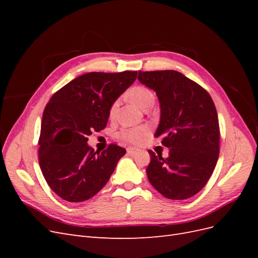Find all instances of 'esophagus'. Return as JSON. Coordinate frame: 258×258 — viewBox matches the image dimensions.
I'll list each match as a JSON object with an SVG mask.
<instances>
[{
	"instance_id": "34e87169",
	"label": "esophagus",
	"mask_w": 258,
	"mask_h": 258,
	"mask_svg": "<svg viewBox=\"0 0 258 258\" xmlns=\"http://www.w3.org/2000/svg\"><path fill=\"white\" fill-rule=\"evenodd\" d=\"M137 151H138V148H136V147H128V148H127V153L130 154V155L136 154Z\"/></svg>"
}]
</instances>
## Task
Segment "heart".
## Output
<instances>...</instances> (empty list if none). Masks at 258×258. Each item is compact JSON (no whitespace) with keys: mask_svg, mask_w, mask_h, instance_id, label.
Returning <instances> with one entry per match:
<instances>
[{"mask_svg":"<svg viewBox=\"0 0 258 258\" xmlns=\"http://www.w3.org/2000/svg\"><path fill=\"white\" fill-rule=\"evenodd\" d=\"M129 98L135 102L137 105H139L141 108H144L148 104L155 102V96L154 93L143 86H136V87L131 88L129 91ZM117 107H118V101L111 105L110 108V116H114ZM118 138L121 140H124L129 143L139 144L143 142L146 138L150 136V128L146 126H140V127H129V128H122L118 132Z\"/></svg>","mask_w":258,"mask_h":258,"instance_id":"1","label":"heart"}]
</instances>
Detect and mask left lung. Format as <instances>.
<instances>
[{"mask_svg":"<svg viewBox=\"0 0 258 258\" xmlns=\"http://www.w3.org/2000/svg\"><path fill=\"white\" fill-rule=\"evenodd\" d=\"M138 80L158 97L160 121L155 137H161L169 148L168 158L148 151V181L163 197L188 199L208 183L220 154L213 100L200 85L173 70L139 71Z\"/></svg>","mask_w":258,"mask_h":258,"instance_id":"8db88e82","label":"left lung"}]
</instances>
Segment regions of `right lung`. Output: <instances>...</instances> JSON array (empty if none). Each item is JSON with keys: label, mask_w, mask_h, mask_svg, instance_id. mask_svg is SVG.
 Masks as SVG:
<instances>
[{"label": "right lung", "mask_w": 258, "mask_h": 258, "mask_svg": "<svg viewBox=\"0 0 258 258\" xmlns=\"http://www.w3.org/2000/svg\"><path fill=\"white\" fill-rule=\"evenodd\" d=\"M138 72H91L76 77L50 98L38 140V162L50 188L69 202L95 196L110 179L124 148L110 144L95 152L88 136L105 128L111 105Z\"/></svg>", "instance_id": "add662e5"}]
</instances>
